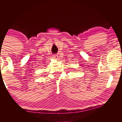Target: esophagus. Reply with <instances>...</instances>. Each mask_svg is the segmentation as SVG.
I'll return each mask as SVG.
<instances>
[{
	"instance_id": "obj_1",
	"label": "esophagus",
	"mask_w": 122,
	"mask_h": 122,
	"mask_svg": "<svg viewBox=\"0 0 122 122\" xmlns=\"http://www.w3.org/2000/svg\"><path fill=\"white\" fill-rule=\"evenodd\" d=\"M53 57L54 59H57V57H58V55H56V54H54V55H53Z\"/></svg>"
}]
</instances>
